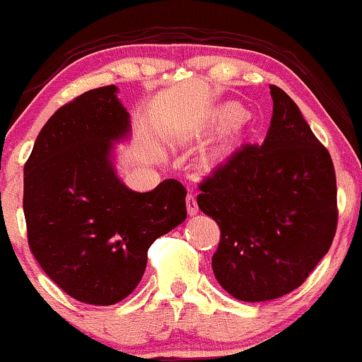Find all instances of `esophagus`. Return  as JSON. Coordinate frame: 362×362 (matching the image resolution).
Here are the masks:
<instances>
[{"instance_id": "1", "label": "esophagus", "mask_w": 362, "mask_h": 362, "mask_svg": "<svg viewBox=\"0 0 362 362\" xmlns=\"http://www.w3.org/2000/svg\"><path fill=\"white\" fill-rule=\"evenodd\" d=\"M185 202H187V211H189L190 216H194V214H197V211H199V206H197L196 196H194L192 192L189 194L187 199H185Z\"/></svg>"}]
</instances>
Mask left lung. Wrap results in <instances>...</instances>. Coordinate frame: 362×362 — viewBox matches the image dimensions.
I'll use <instances>...</instances> for the list:
<instances>
[{
    "mask_svg": "<svg viewBox=\"0 0 362 362\" xmlns=\"http://www.w3.org/2000/svg\"><path fill=\"white\" fill-rule=\"evenodd\" d=\"M273 117L263 144H242L199 184V209L220 226L211 266L245 303L296 291L337 232V178L328 149L299 106L269 86Z\"/></svg>",
    "mask_w": 362,
    "mask_h": 362,
    "instance_id": "8db88e82",
    "label": "left lung"
}]
</instances>
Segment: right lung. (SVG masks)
<instances>
[{"mask_svg": "<svg viewBox=\"0 0 362 362\" xmlns=\"http://www.w3.org/2000/svg\"><path fill=\"white\" fill-rule=\"evenodd\" d=\"M117 87L87 90L54 111L23 166L27 240L45 273L86 304L111 305L134 292L158 237L187 216L175 178L134 192L111 165V141L129 134Z\"/></svg>", "mask_w": 362, "mask_h": 362, "instance_id": "1", "label": "right lung"}]
</instances>
